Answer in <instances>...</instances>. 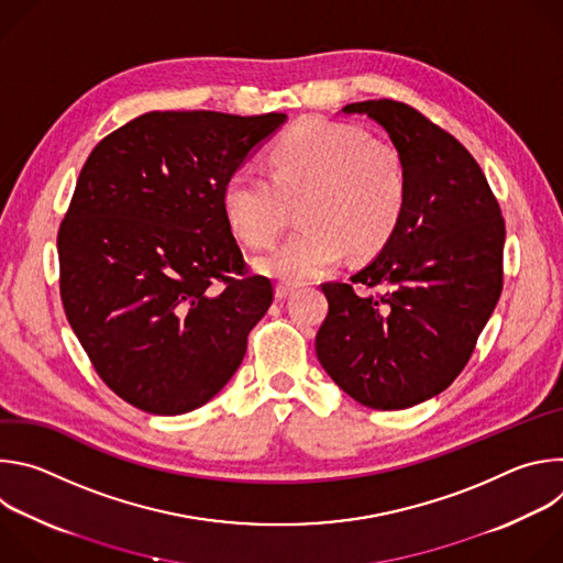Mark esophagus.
<instances>
[{"label":"esophagus","instance_id":"esophagus-1","mask_svg":"<svg viewBox=\"0 0 563 563\" xmlns=\"http://www.w3.org/2000/svg\"><path fill=\"white\" fill-rule=\"evenodd\" d=\"M294 291H296V287H294V285H287V283H278V285H276V289H274V294H276V298H278V300L289 298Z\"/></svg>","mask_w":563,"mask_h":563}]
</instances>
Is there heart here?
<instances>
[{
  "label": "heart",
  "instance_id": "heart-1",
  "mask_svg": "<svg viewBox=\"0 0 563 563\" xmlns=\"http://www.w3.org/2000/svg\"><path fill=\"white\" fill-rule=\"evenodd\" d=\"M269 176L235 169L222 187L231 231L247 245H267L298 202V227L254 258V269L283 283H307L345 254L374 256L394 233L408 200L400 153L365 131L307 120L269 153Z\"/></svg>",
  "mask_w": 563,
  "mask_h": 563
}]
</instances>
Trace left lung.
Listing matches in <instances>:
<instances>
[{
	"mask_svg": "<svg viewBox=\"0 0 563 563\" xmlns=\"http://www.w3.org/2000/svg\"><path fill=\"white\" fill-rule=\"evenodd\" d=\"M385 129L404 157L408 200L383 250L350 280L325 283L316 356L361 406L406 410L465 367L504 287L506 224L467 148L412 107L347 104ZM378 286L358 295L353 285Z\"/></svg>",
	"mask_w": 563,
	"mask_h": 563,
	"instance_id": "8db88e82",
	"label": "left lung"
}]
</instances>
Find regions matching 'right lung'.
<instances>
[{
	"label": "right lung",
	"instance_id": "obj_1",
	"mask_svg": "<svg viewBox=\"0 0 563 563\" xmlns=\"http://www.w3.org/2000/svg\"><path fill=\"white\" fill-rule=\"evenodd\" d=\"M285 122L151 111L109 133L79 172L57 233L62 302L126 404L191 412L243 363L274 289L245 276L222 187Z\"/></svg>",
	"mask_w": 563,
	"mask_h": 563
}]
</instances>
